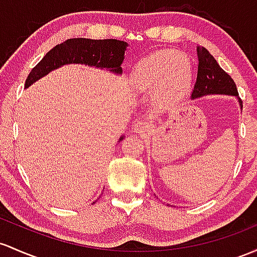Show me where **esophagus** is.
<instances>
[{"label": "esophagus", "mask_w": 257, "mask_h": 257, "mask_svg": "<svg viewBox=\"0 0 257 257\" xmlns=\"http://www.w3.org/2000/svg\"><path fill=\"white\" fill-rule=\"evenodd\" d=\"M148 126H149L148 123H146L144 119H142V118H139V119L135 120L133 131H134V133L144 134V133H146V131H148Z\"/></svg>", "instance_id": "obj_1"}]
</instances>
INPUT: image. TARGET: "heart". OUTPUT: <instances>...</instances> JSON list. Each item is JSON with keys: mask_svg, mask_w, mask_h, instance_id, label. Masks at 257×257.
<instances>
[{"mask_svg": "<svg viewBox=\"0 0 257 257\" xmlns=\"http://www.w3.org/2000/svg\"><path fill=\"white\" fill-rule=\"evenodd\" d=\"M193 81L190 62L177 52L165 51L143 60L134 67L132 84L144 94L160 92L163 102H174L185 95Z\"/></svg>", "mask_w": 257, "mask_h": 257, "instance_id": "obj_1", "label": "heart"}]
</instances>
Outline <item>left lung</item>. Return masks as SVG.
Returning <instances> with one entry per match:
<instances>
[{
	"instance_id": "1",
	"label": "left lung",
	"mask_w": 257,
	"mask_h": 257,
	"mask_svg": "<svg viewBox=\"0 0 257 257\" xmlns=\"http://www.w3.org/2000/svg\"><path fill=\"white\" fill-rule=\"evenodd\" d=\"M197 78L191 92V98L206 96V95H230L238 98L240 108L241 100L238 96V90L234 80L228 73L219 67L212 55L202 46H197Z\"/></svg>"
}]
</instances>
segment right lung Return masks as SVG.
Segmentation results:
<instances>
[{"label":"right lung","mask_w":257,"mask_h":257,"mask_svg":"<svg viewBox=\"0 0 257 257\" xmlns=\"http://www.w3.org/2000/svg\"><path fill=\"white\" fill-rule=\"evenodd\" d=\"M128 47L125 41L106 39V40H91V39L75 38L68 39L50 50L44 58L32 69L25 80V89L38 81L52 70L64 64H86L95 68L108 69L114 74H122V62L124 51ZM119 138V142L123 139Z\"/></svg>","instance_id":"right-lung-1"}]
</instances>
